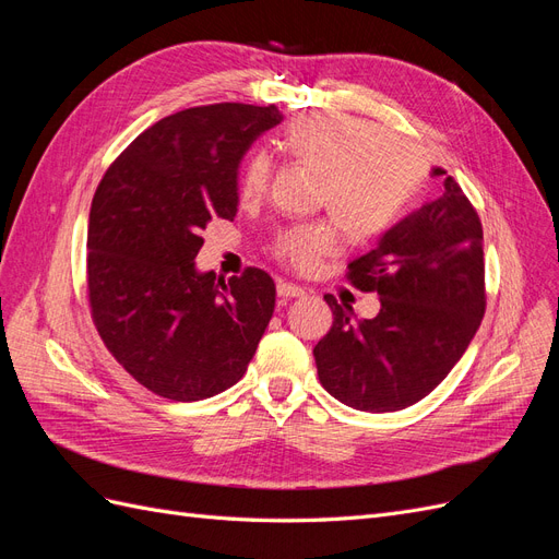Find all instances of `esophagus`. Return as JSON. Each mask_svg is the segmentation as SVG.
<instances>
[{"label":"esophagus","mask_w":559,"mask_h":559,"mask_svg":"<svg viewBox=\"0 0 559 559\" xmlns=\"http://www.w3.org/2000/svg\"><path fill=\"white\" fill-rule=\"evenodd\" d=\"M277 296L280 298H302L306 296V289L294 282H277Z\"/></svg>","instance_id":"34e87169"}]
</instances>
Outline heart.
<instances>
[{"label":"heart","mask_w":559,"mask_h":559,"mask_svg":"<svg viewBox=\"0 0 559 559\" xmlns=\"http://www.w3.org/2000/svg\"><path fill=\"white\" fill-rule=\"evenodd\" d=\"M275 148L282 158L314 173V202L326 207L349 242L382 235L408 210L427 165L408 140L347 114L314 111L292 118ZM267 186V163L251 156L240 175V198L259 200ZM337 247L331 224H302L277 235V257L308 270Z\"/></svg>","instance_id":"1"}]
</instances>
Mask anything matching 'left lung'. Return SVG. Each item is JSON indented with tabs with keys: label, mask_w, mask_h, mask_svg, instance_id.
I'll return each instance as SVG.
<instances>
[{
	"label": "left lung",
	"mask_w": 559,
	"mask_h": 559,
	"mask_svg": "<svg viewBox=\"0 0 559 559\" xmlns=\"http://www.w3.org/2000/svg\"><path fill=\"white\" fill-rule=\"evenodd\" d=\"M443 193L384 230L349 263V280L380 296L373 319L324 296L333 326L312 349L321 386L364 413H396L431 394L462 359L485 314L483 226L443 167Z\"/></svg>",
	"instance_id": "obj_1"
}]
</instances>
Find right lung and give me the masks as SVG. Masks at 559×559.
<instances>
[{
    "label": "right lung",
    "instance_id": "obj_1",
    "mask_svg": "<svg viewBox=\"0 0 559 559\" xmlns=\"http://www.w3.org/2000/svg\"><path fill=\"white\" fill-rule=\"evenodd\" d=\"M282 121L275 105L224 103L154 123L114 160L88 216V300L128 373L173 401L238 382L275 310V282L247 267L228 282L195 257L212 218L238 214V167Z\"/></svg>",
    "mask_w": 559,
    "mask_h": 559
}]
</instances>
